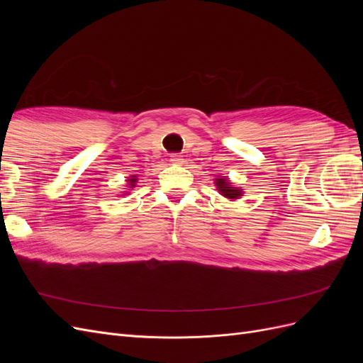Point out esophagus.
I'll return each mask as SVG.
<instances>
[{
  "mask_svg": "<svg viewBox=\"0 0 363 363\" xmlns=\"http://www.w3.org/2000/svg\"><path fill=\"white\" fill-rule=\"evenodd\" d=\"M183 157L182 156H179V155H172L171 156V163L172 164H183Z\"/></svg>",
  "mask_w": 363,
  "mask_h": 363,
  "instance_id": "1",
  "label": "esophagus"
}]
</instances>
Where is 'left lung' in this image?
Wrapping results in <instances>:
<instances>
[{
    "label": "left lung",
    "instance_id": "obj_1",
    "mask_svg": "<svg viewBox=\"0 0 363 363\" xmlns=\"http://www.w3.org/2000/svg\"><path fill=\"white\" fill-rule=\"evenodd\" d=\"M215 186H216V191L221 194L224 199H227L230 201L239 200L244 194L242 189L238 188V186H235L227 177H224V175H223V177L215 179Z\"/></svg>",
    "mask_w": 363,
    "mask_h": 363
}]
</instances>
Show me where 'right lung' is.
<instances>
[{
	"instance_id": "1",
	"label": "right lung",
	"mask_w": 363,
	"mask_h": 363,
	"mask_svg": "<svg viewBox=\"0 0 363 363\" xmlns=\"http://www.w3.org/2000/svg\"><path fill=\"white\" fill-rule=\"evenodd\" d=\"M136 183H138V177H136V175H130L128 180H127V188H130L128 191L133 189L135 186H136ZM127 194H128V192L125 191V192H124V195H127ZM121 196H123V195H121Z\"/></svg>"
}]
</instances>
